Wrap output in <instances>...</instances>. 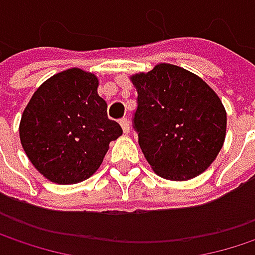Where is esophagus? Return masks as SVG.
<instances>
[{"instance_id":"esophagus-1","label":"esophagus","mask_w":255,"mask_h":255,"mask_svg":"<svg viewBox=\"0 0 255 255\" xmlns=\"http://www.w3.org/2000/svg\"><path fill=\"white\" fill-rule=\"evenodd\" d=\"M120 124H121V127H123V131L128 134L129 132V121H128L127 118H123L121 121H120Z\"/></svg>"}]
</instances>
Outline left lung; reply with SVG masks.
Listing matches in <instances>:
<instances>
[{
    "label": "left lung",
    "mask_w": 255,
    "mask_h": 255,
    "mask_svg": "<svg viewBox=\"0 0 255 255\" xmlns=\"http://www.w3.org/2000/svg\"><path fill=\"white\" fill-rule=\"evenodd\" d=\"M137 90L134 128L152 170L184 181L202 174L226 137V109L198 75L170 63L129 77Z\"/></svg>",
    "instance_id": "obj_1"
}]
</instances>
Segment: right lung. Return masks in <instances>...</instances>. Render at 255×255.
Segmentation results:
<instances>
[{
  "label": "right lung",
  "mask_w": 255,
  "mask_h": 255,
  "mask_svg": "<svg viewBox=\"0 0 255 255\" xmlns=\"http://www.w3.org/2000/svg\"><path fill=\"white\" fill-rule=\"evenodd\" d=\"M94 74L71 68L42 82L22 114L19 134L32 165L53 183L75 184L91 177L109 143L123 134L108 118Z\"/></svg>",
  "instance_id": "right-lung-1"
}]
</instances>
